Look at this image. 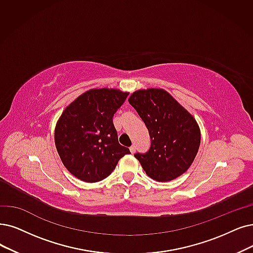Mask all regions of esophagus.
<instances>
[{"instance_id": "obj_1", "label": "esophagus", "mask_w": 253, "mask_h": 253, "mask_svg": "<svg viewBox=\"0 0 253 253\" xmlns=\"http://www.w3.org/2000/svg\"><path fill=\"white\" fill-rule=\"evenodd\" d=\"M129 150H130V153H132V154H134V153H135V151H136V146H135V145H132V146H130V147H129Z\"/></svg>"}]
</instances>
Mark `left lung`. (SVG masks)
Instances as JSON below:
<instances>
[{"label":"left lung","instance_id":"1","mask_svg":"<svg viewBox=\"0 0 253 253\" xmlns=\"http://www.w3.org/2000/svg\"><path fill=\"white\" fill-rule=\"evenodd\" d=\"M145 124L150 147L137 153L146 174L158 181L172 180L193 163L200 144L196 120L163 89L139 90L128 98Z\"/></svg>","mask_w":253,"mask_h":253}]
</instances>
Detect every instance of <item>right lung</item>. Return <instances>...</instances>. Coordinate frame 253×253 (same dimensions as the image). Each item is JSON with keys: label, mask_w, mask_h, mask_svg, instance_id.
<instances>
[{"label": "right lung", "mask_w": 253, "mask_h": 253, "mask_svg": "<svg viewBox=\"0 0 253 253\" xmlns=\"http://www.w3.org/2000/svg\"><path fill=\"white\" fill-rule=\"evenodd\" d=\"M128 93L92 89L70 104L58 120L55 143L70 173L87 183L108 177L118 161L130 154L118 142L113 117Z\"/></svg>", "instance_id": "1"}]
</instances>
